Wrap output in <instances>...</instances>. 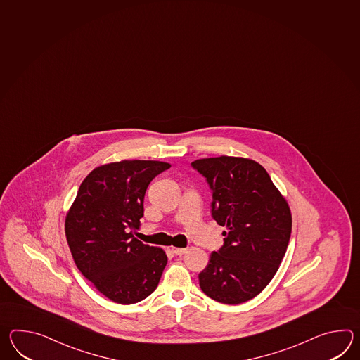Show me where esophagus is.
Returning <instances> with one entry per match:
<instances>
[{
	"instance_id": "esophagus-1",
	"label": "esophagus",
	"mask_w": 360,
	"mask_h": 360,
	"mask_svg": "<svg viewBox=\"0 0 360 360\" xmlns=\"http://www.w3.org/2000/svg\"><path fill=\"white\" fill-rule=\"evenodd\" d=\"M172 250H173V253L176 255V256H182V255H184V253L187 252V249L186 248H173Z\"/></svg>"
}]
</instances>
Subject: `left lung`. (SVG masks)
I'll use <instances>...</instances> for the list:
<instances>
[{"label":"left lung","mask_w":360,"mask_h":360,"mask_svg":"<svg viewBox=\"0 0 360 360\" xmlns=\"http://www.w3.org/2000/svg\"><path fill=\"white\" fill-rule=\"evenodd\" d=\"M213 191L212 217L224 243L199 274L201 290L218 302L239 304L259 295L287 252L292 213L257 161L219 156L192 161Z\"/></svg>","instance_id":"1"}]
</instances>
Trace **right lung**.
I'll return each instance as SVG.
<instances>
[{
  "label": "right lung",
  "instance_id": "1",
  "mask_svg": "<svg viewBox=\"0 0 360 360\" xmlns=\"http://www.w3.org/2000/svg\"><path fill=\"white\" fill-rule=\"evenodd\" d=\"M170 164L121 160L91 170L65 216V238L81 274L113 302L136 304L156 289L168 264L164 249L136 239L144 193Z\"/></svg>",
  "mask_w": 360,
  "mask_h": 360
}]
</instances>
